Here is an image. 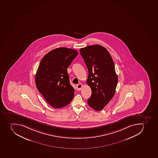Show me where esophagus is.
Listing matches in <instances>:
<instances>
[{"mask_svg": "<svg viewBox=\"0 0 158 158\" xmlns=\"http://www.w3.org/2000/svg\"><path fill=\"white\" fill-rule=\"evenodd\" d=\"M82 87V84H79L78 85H77V90H80L81 89Z\"/></svg>", "mask_w": 158, "mask_h": 158, "instance_id": "1", "label": "esophagus"}]
</instances>
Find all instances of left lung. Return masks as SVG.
Listing matches in <instances>:
<instances>
[{
	"label": "left lung",
	"mask_w": 158,
	"mask_h": 158,
	"mask_svg": "<svg viewBox=\"0 0 158 158\" xmlns=\"http://www.w3.org/2000/svg\"><path fill=\"white\" fill-rule=\"evenodd\" d=\"M80 51L89 72L86 83L92 89L88 105L97 111L102 110L114 96L118 81L114 63L107 49L98 44Z\"/></svg>",
	"instance_id": "obj_1"
}]
</instances>
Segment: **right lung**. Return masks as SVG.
<instances>
[{
  "label": "right lung",
  "mask_w": 158,
  "mask_h": 158,
  "mask_svg": "<svg viewBox=\"0 0 158 158\" xmlns=\"http://www.w3.org/2000/svg\"><path fill=\"white\" fill-rule=\"evenodd\" d=\"M77 55L74 49L57 48L40 62L35 77L36 86L52 107H64L73 99L74 89L69 83L67 68Z\"/></svg>",
  "instance_id": "obj_1"
}]
</instances>
